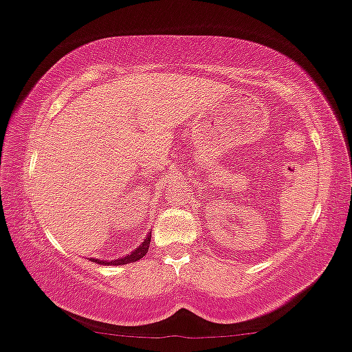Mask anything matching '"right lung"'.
I'll return each mask as SVG.
<instances>
[{"label": "right lung", "mask_w": 352, "mask_h": 352, "mask_svg": "<svg viewBox=\"0 0 352 352\" xmlns=\"http://www.w3.org/2000/svg\"><path fill=\"white\" fill-rule=\"evenodd\" d=\"M149 241H151V235L147 233L144 236V241H142L141 245H139L138 248H134L131 253H127V255L124 256H119V258L116 260H100V258H90L92 262L99 263V265H126V263H132V262H138V260H141L142 256L147 253V248H149Z\"/></svg>", "instance_id": "obj_1"}]
</instances>
